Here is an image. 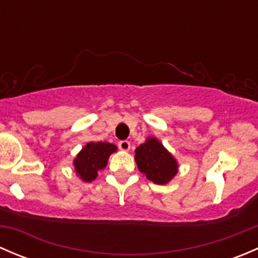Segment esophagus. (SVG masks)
<instances>
[{"mask_svg":"<svg viewBox=\"0 0 258 258\" xmlns=\"http://www.w3.org/2000/svg\"><path fill=\"white\" fill-rule=\"evenodd\" d=\"M118 148L122 151H128L131 148V144L128 141H121L118 142Z\"/></svg>","mask_w":258,"mask_h":258,"instance_id":"obj_1","label":"esophagus"}]
</instances>
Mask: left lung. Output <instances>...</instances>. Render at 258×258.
Masks as SVG:
<instances>
[{"instance_id":"8db88e82","label":"left lung","mask_w":258,"mask_h":258,"mask_svg":"<svg viewBox=\"0 0 258 258\" xmlns=\"http://www.w3.org/2000/svg\"><path fill=\"white\" fill-rule=\"evenodd\" d=\"M135 152L137 167L153 183H168L177 173L176 158L155 137H148Z\"/></svg>"}]
</instances>
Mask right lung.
<instances>
[{"mask_svg":"<svg viewBox=\"0 0 258 258\" xmlns=\"http://www.w3.org/2000/svg\"><path fill=\"white\" fill-rule=\"evenodd\" d=\"M117 147L110 142H90L80 151L74 160L77 176L85 182H92L98 175V171L107 166L111 153L116 152Z\"/></svg>","mask_w":258,"mask_h":258,"instance_id":"add662e5","label":"right lung"}]
</instances>
